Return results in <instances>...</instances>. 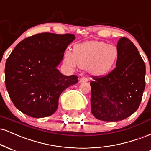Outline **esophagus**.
Masks as SVG:
<instances>
[{"instance_id":"obj_1","label":"esophagus","mask_w":151,"mask_h":151,"mask_svg":"<svg viewBox=\"0 0 151 151\" xmlns=\"http://www.w3.org/2000/svg\"><path fill=\"white\" fill-rule=\"evenodd\" d=\"M88 79L86 77H81L79 80V83H86V82H88Z\"/></svg>"}]
</instances>
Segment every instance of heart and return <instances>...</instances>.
<instances>
[{"label":"heart","mask_w":151,"mask_h":151,"mask_svg":"<svg viewBox=\"0 0 151 151\" xmlns=\"http://www.w3.org/2000/svg\"><path fill=\"white\" fill-rule=\"evenodd\" d=\"M118 58L119 50L116 46L92 40L75 44L73 53L65 51L63 60L70 68L78 66L94 76H100L110 71L116 65Z\"/></svg>","instance_id":"obj_1"}]
</instances>
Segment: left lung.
<instances>
[{"label": "left lung", "instance_id": "8db88e82", "mask_svg": "<svg viewBox=\"0 0 151 151\" xmlns=\"http://www.w3.org/2000/svg\"><path fill=\"white\" fill-rule=\"evenodd\" d=\"M116 68L91 81V112L105 122L125 119L139 108L146 86V65L136 46L126 37L117 42Z\"/></svg>", "mask_w": 151, "mask_h": 151}]
</instances>
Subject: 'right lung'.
Instances as JSON below:
<instances>
[{"instance_id": "1", "label": "right lung", "mask_w": 151, "mask_h": 151, "mask_svg": "<svg viewBox=\"0 0 151 151\" xmlns=\"http://www.w3.org/2000/svg\"><path fill=\"white\" fill-rule=\"evenodd\" d=\"M75 35L44 32L27 37L15 47L5 63V82L12 103L34 118L52 115L62 92L78 82L56 67Z\"/></svg>"}]
</instances>
